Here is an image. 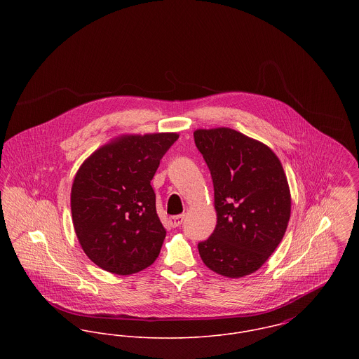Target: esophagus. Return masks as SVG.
I'll return each mask as SVG.
<instances>
[{
	"label": "esophagus",
	"instance_id": "esophagus-1",
	"mask_svg": "<svg viewBox=\"0 0 359 359\" xmlns=\"http://www.w3.org/2000/svg\"><path fill=\"white\" fill-rule=\"evenodd\" d=\"M182 221H184V215H182V214H180V215H172V217L168 218V222H170V225H171L172 228L180 226V225L182 224Z\"/></svg>",
	"mask_w": 359,
	"mask_h": 359
}]
</instances>
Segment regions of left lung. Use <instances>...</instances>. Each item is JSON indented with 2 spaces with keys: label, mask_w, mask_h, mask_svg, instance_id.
<instances>
[{
  "label": "left lung",
  "mask_w": 359,
  "mask_h": 359,
  "mask_svg": "<svg viewBox=\"0 0 359 359\" xmlns=\"http://www.w3.org/2000/svg\"><path fill=\"white\" fill-rule=\"evenodd\" d=\"M214 185L217 225L198 245L205 265L242 278L269 258L290 218V191L283 167L266 145L231 128L196 130Z\"/></svg>",
  "instance_id": "left-lung-1"
}]
</instances>
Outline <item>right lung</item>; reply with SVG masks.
I'll return each instance as SVG.
<instances>
[{
  "instance_id": "1",
  "label": "right lung",
  "mask_w": 359,
  "mask_h": 359,
  "mask_svg": "<svg viewBox=\"0 0 359 359\" xmlns=\"http://www.w3.org/2000/svg\"><path fill=\"white\" fill-rule=\"evenodd\" d=\"M175 133L123 135L91 154L72 187V217L88 258L116 275L140 272L158 256L165 229L151 181Z\"/></svg>"
}]
</instances>
